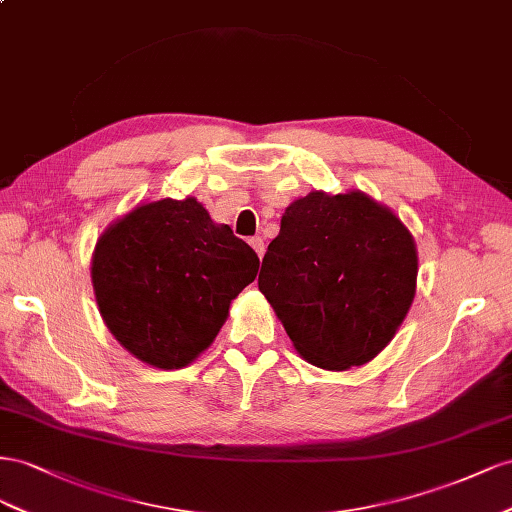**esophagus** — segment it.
<instances>
[{"mask_svg": "<svg viewBox=\"0 0 512 512\" xmlns=\"http://www.w3.org/2000/svg\"><path fill=\"white\" fill-rule=\"evenodd\" d=\"M248 244H251L253 246V251L257 253V257L261 259V257H264V253H266V246H264V238H261V236H253L251 240H248Z\"/></svg>", "mask_w": 512, "mask_h": 512, "instance_id": "34e87169", "label": "esophagus"}]
</instances>
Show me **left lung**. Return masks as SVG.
<instances>
[{"label":"left lung","mask_w":512,"mask_h":512,"mask_svg":"<svg viewBox=\"0 0 512 512\" xmlns=\"http://www.w3.org/2000/svg\"><path fill=\"white\" fill-rule=\"evenodd\" d=\"M410 231L364 193L296 199L264 255L259 291L304 360L345 371L392 341L416 294Z\"/></svg>","instance_id":"8db88e82"}]
</instances>
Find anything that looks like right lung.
I'll list each match as a JSON object with an SVG mask.
<instances>
[{
	"mask_svg": "<svg viewBox=\"0 0 512 512\" xmlns=\"http://www.w3.org/2000/svg\"><path fill=\"white\" fill-rule=\"evenodd\" d=\"M259 257L193 197L160 199L102 233L92 283L102 319L130 354L182 369L206 349Z\"/></svg>",
	"mask_w": 512,
	"mask_h": 512,
	"instance_id": "1",
	"label": "right lung"
}]
</instances>
